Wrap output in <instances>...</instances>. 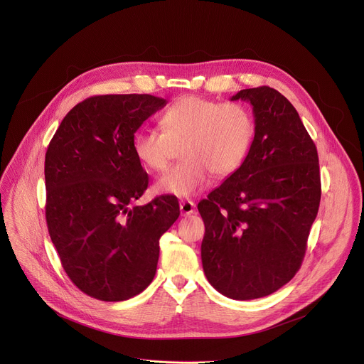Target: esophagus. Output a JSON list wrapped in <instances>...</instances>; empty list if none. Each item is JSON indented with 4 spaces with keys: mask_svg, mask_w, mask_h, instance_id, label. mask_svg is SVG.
I'll return each mask as SVG.
<instances>
[{
    "mask_svg": "<svg viewBox=\"0 0 364 364\" xmlns=\"http://www.w3.org/2000/svg\"><path fill=\"white\" fill-rule=\"evenodd\" d=\"M194 208L196 205L191 200H181L180 202V212L183 216H188L191 213H194Z\"/></svg>",
    "mask_w": 364,
    "mask_h": 364,
    "instance_id": "1",
    "label": "esophagus"
}]
</instances>
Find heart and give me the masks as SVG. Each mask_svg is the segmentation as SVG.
<instances>
[{
	"instance_id": "1",
	"label": "heart",
	"mask_w": 364,
	"mask_h": 364,
	"mask_svg": "<svg viewBox=\"0 0 364 364\" xmlns=\"http://www.w3.org/2000/svg\"><path fill=\"white\" fill-rule=\"evenodd\" d=\"M162 130L144 127L135 132L132 148L151 171H164L180 146L183 161L156 183L162 193L191 197L216 177L234 174L252 146L255 126L251 113L238 103H219L205 97H183L159 119Z\"/></svg>"
}]
</instances>
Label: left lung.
I'll list each match as a JSON object with an SVG mask.
<instances>
[{"label": "left lung", "mask_w": 364, "mask_h": 364, "mask_svg": "<svg viewBox=\"0 0 364 364\" xmlns=\"http://www.w3.org/2000/svg\"><path fill=\"white\" fill-rule=\"evenodd\" d=\"M230 100L252 106L255 134L241 167L197 205L202 264L219 293L250 301L274 293L301 269L321 176L316 146L284 95L264 85Z\"/></svg>", "instance_id": "8db88e82"}]
</instances>
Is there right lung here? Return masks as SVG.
I'll use <instances>...</instances> for the list:
<instances>
[{
    "label": "right lung",
    "instance_id": "obj_1",
    "mask_svg": "<svg viewBox=\"0 0 364 364\" xmlns=\"http://www.w3.org/2000/svg\"><path fill=\"white\" fill-rule=\"evenodd\" d=\"M165 105L149 94L90 97L63 117L48 146L49 235L65 273L94 299L120 302L145 290L159 238L180 216L170 194L134 206L149 178L132 141Z\"/></svg>",
    "mask_w": 364,
    "mask_h": 364
}]
</instances>
